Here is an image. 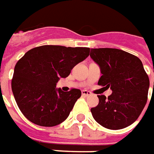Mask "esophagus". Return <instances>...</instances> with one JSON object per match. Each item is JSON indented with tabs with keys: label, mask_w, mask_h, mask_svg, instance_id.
I'll list each match as a JSON object with an SVG mask.
<instances>
[{
	"label": "esophagus",
	"mask_w": 154,
	"mask_h": 154,
	"mask_svg": "<svg viewBox=\"0 0 154 154\" xmlns=\"http://www.w3.org/2000/svg\"><path fill=\"white\" fill-rule=\"evenodd\" d=\"M81 93H82V96H85V97H87V96L92 95L91 92H89V91H86V90H82V91H81Z\"/></svg>",
	"instance_id": "34e87169"
}]
</instances>
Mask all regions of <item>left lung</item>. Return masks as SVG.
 Masks as SVG:
<instances>
[{"instance_id": "8db88e82", "label": "left lung", "mask_w": 154, "mask_h": 154, "mask_svg": "<svg viewBox=\"0 0 154 154\" xmlns=\"http://www.w3.org/2000/svg\"><path fill=\"white\" fill-rule=\"evenodd\" d=\"M90 56L102 74L98 84L112 91L108 98L98 95V104L91 109L93 118L109 129L131 125L147 101L149 78L142 62L132 54L111 48L91 49Z\"/></svg>"}]
</instances>
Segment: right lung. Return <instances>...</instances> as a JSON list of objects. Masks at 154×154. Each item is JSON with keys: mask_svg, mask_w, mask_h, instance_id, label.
I'll list each match as a JSON object with an SVG mask.
<instances>
[{"mask_svg": "<svg viewBox=\"0 0 154 154\" xmlns=\"http://www.w3.org/2000/svg\"><path fill=\"white\" fill-rule=\"evenodd\" d=\"M90 49L43 45L27 51L16 63L12 91L23 115L33 123L53 127L65 121L77 99L79 89L68 92L56 88L75 65L89 56Z\"/></svg>", "mask_w": 154, "mask_h": 154, "instance_id": "1", "label": "right lung"}]
</instances>
